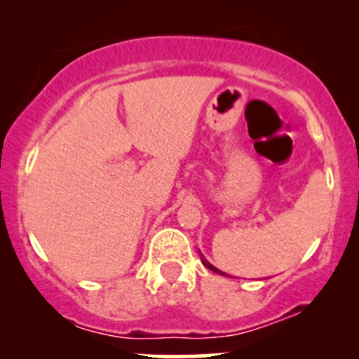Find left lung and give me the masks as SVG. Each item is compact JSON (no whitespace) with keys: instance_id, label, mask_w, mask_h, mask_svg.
<instances>
[{"instance_id":"1","label":"left lung","mask_w":359,"mask_h":359,"mask_svg":"<svg viewBox=\"0 0 359 359\" xmlns=\"http://www.w3.org/2000/svg\"><path fill=\"white\" fill-rule=\"evenodd\" d=\"M201 259H203V265L205 266V269H209V270L216 271V273H221V275H222V271H221V270H217V269H216V266H212V265H211V263H209V262H208V259H205V258H201Z\"/></svg>"}]
</instances>
